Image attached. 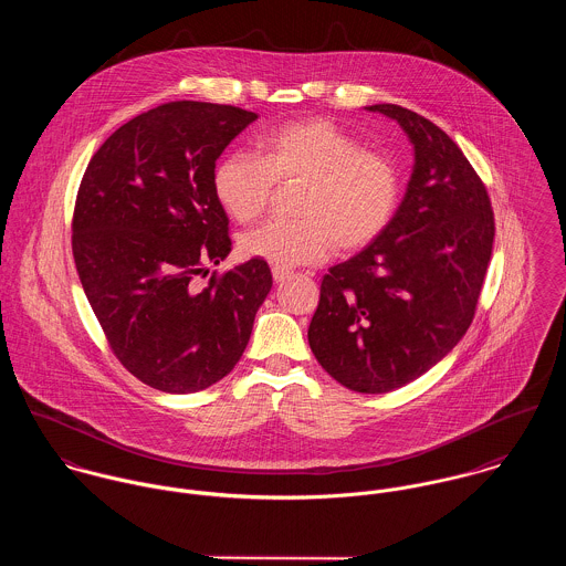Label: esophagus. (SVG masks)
<instances>
[{
	"label": "esophagus",
	"mask_w": 566,
	"mask_h": 566,
	"mask_svg": "<svg viewBox=\"0 0 566 566\" xmlns=\"http://www.w3.org/2000/svg\"><path fill=\"white\" fill-rule=\"evenodd\" d=\"M292 276V270H287V268H272V279L276 281V283H283V281H287Z\"/></svg>",
	"instance_id": "obj_1"
}]
</instances>
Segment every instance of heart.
Returning <instances> with one entry per match:
<instances>
[{
    "label": "heart",
    "mask_w": 566,
    "mask_h": 566,
    "mask_svg": "<svg viewBox=\"0 0 566 566\" xmlns=\"http://www.w3.org/2000/svg\"><path fill=\"white\" fill-rule=\"evenodd\" d=\"M290 182H303L301 220H274L242 238L243 254L276 268L321 263L335 243L344 252L370 245L403 193L399 163L323 117L276 126L256 139V157L231 153L213 169V193L240 224L261 218L274 187Z\"/></svg>",
    "instance_id": "obj_1"
}]
</instances>
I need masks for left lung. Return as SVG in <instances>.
<instances>
[{
  "mask_svg": "<svg viewBox=\"0 0 566 566\" xmlns=\"http://www.w3.org/2000/svg\"><path fill=\"white\" fill-rule=\"evenodd\" d=\"M413 144V171L390 227L324 274L307 337L324 370L364 395L403 388L436 366L475 318L494 242L484 180L427 117L375 104Z\"/></svg>",
  "mask_w": 566,
  "mask_h": 566,
  "instance_id": "1",
  "label": "left lung"
}]
</instances>
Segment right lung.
Segmentation results:
<instances>
[{"label":"right lung","instance_id":"add662e5","mask_svg":"<svg viewBox=\"0 0 566 566\" xmlns=\"http://www.w3.org/2000/svg\"><path fill=\"white\" fill-rule=\"evenodd\" d=\"M256 119L178 99L119 126L84 169L72 252L113 355L146 386L189 395L227 377L272 287L263 259L209 274L231 252L213 193L224 148Z\"/></svg>","mask_w":566,"mask_h":566}]
</instances>
